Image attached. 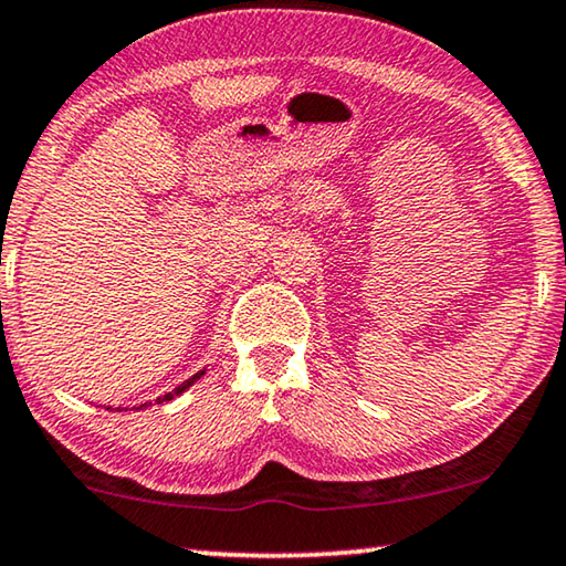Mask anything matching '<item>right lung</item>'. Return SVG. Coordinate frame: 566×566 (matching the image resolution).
I'll return each mask as SVG.
<instances>
[{
	"label": "right lung",
	"mask_w": 566,
	"mask_h": 566,
	"mask_svg": "<svg viewBox=\"0 0 566 566\" xmlns=\"http://www.w3.org/2000/svg\"><path fill=\"white\" fill-rule=\"evenodd\" d=\"M202 374H206V368H202V370H198V374H196V376H190V378H188V381H182L180 386H175V389H172V391H167L165 396H157V399H155V401H145V403H139V407H129V411H132V409H137V411H139V409H147V407H151V403H167V401H172V399H175V396H180V394H185V391H188V389H190V386H192V384H196V381H198V378H200ZM106 409H112V407H106ZM116 409H119V411H126V409H122V407H116Z\"/></svg>",
	"instance_id": "right-lung-1"
}]
</instances>
